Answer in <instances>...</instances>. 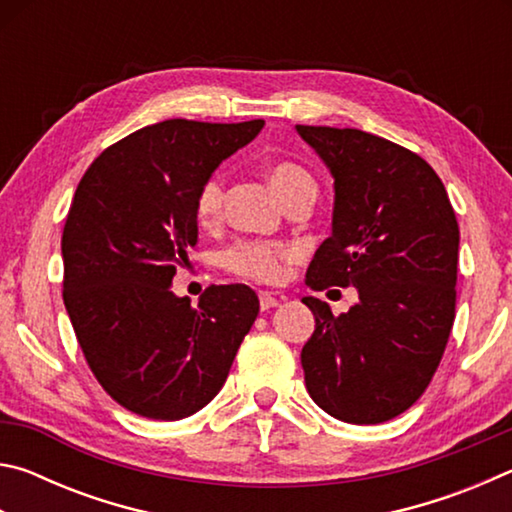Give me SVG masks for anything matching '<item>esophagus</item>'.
Instances as JSON below:
<instances>
[{"instance_id": "esophagus-1", "label": "esophagus", "mask_w": 512, "mask_h": 512, "mask_svg": "<svg viewBox=\"0 0 512 512\" xmlns=\"http://www.w3.org/2000/svg\"><path fill=\"white\" fill-rule=\"evenodd\" d=\"M259 307H262V311L280 307V298L273 296V293H268V291H262L259 293Z\"/></svg>"}]
</instances>
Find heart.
I'll return each instance as SVG.
<instances>
[{
	"label": "heart",
	"instance_id": "1",
	"mask_svg": "<svg viewBox=\"0 0 512 512\" xmlns=\"http://www.w3.org/2000/svg\"><path fill=\"white\" fill-rule=\"evenodd\" d=\"M268 183L277 198L287 205L302 196H316V183L309 173L293 162H275L268 167ZM223 210V183L221 178H207L196 194L194 212L201 225H214ZM293 257L287 246L266 244V241H241L223 255V264L230 273L253 282H277L284 275V264Z\"/></svg>",
	"mask_w": 512,
	"mask_h": 512
}]
</instances>
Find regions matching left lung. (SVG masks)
<instances>
[{
    "mask_svg": "<svg viewBox=\"0 0 512 512\" xmlns=\"http://www.w3.org/2000/svg\"><path fill=\"white\" fill-rule=\"evenodd\" d=\"M334 178L332 237L307 268L311 289L359 291L334 316L314 296L302 348L320 409L350 424L404 413L424 393L454 325L458 223L443 180L420 155L357 128L296 126Z\"/></svg>",
    "mask_w": 512,
    "mask_h": 512,
    "instance_id": "left-lung-1",
    "label": "left lung"
}]
</instances>
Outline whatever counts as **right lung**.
Returning a JSON list of instances; mask_svg holds the SVG:
<instances>
[{"label": "right lung", "instance_id": "obj_1", "mask_svg": "<svg viewBox=\"0 0 512 512\" xmlns=\"http://www.w3.org/2000/svg\"><path fill=\"white\" fill-rule=\"evenodd\" d=\"M264 119H167L112 144L85 171L63 230V300L94 377L151 420H183L214 400L259 314L246 284L171 291L198 244L196 194Z\"/></svg>", "mask_w": 512, "mask_h": 512}]
</instances>
